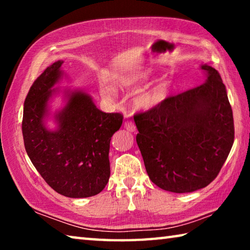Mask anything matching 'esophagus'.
Wrapping results in <instances>:
<instances>
[{"label":"esophagus","mask_w":250,"mask_h":250,"mask_svg":"<svg viewBox=\"0 0 250 250\" xmlns=\"http://www.w3.org/2000/svg\"><path fill=\"white\" fill-rule=\"evenodd\" d=\"M125 128L128 131H130V132H135V130H137V128H135V125L130 120L125 121Z\"/></svg>","instance_id":"1"}]
</instances>
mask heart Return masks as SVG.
Listing matches in <instances>:
<instances>
[{
  "instance_id": "heart-1",
  "label": "heart",
  "mask_w": 250,
  "mask_h": 250,
  "mask_svg": "<svg viewBox=\"0 0 250 250\" xmlns=\"http://www.w3.org/2000/svg\"><path fill=\"white\" fill-rule=\"evenodd\" d=\"M149 78L150 73L146 70L131 71L120 76L117 79V84L122 89H137ZM100 91L104 98H112L115 95V88L110 84L101 87ZM168 91H170V83L167 79L156 80L150 87L139 92L135 98V105L143 110L153 109L167 99Z\"/></svg>"
}]
</instances>
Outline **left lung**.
I'll return each mask as SVG.
<instances>
[{"mask_svg":"<svg viewBox=\"0 0 250 250\" xmlns=\"http://www.w3.org/2000/svg\"><path fill=\"white\" fill-rule=\"evenodd\" d=\"M205 83L137 113V143L160 188L189 193L218 175L234 143L232 110L218 71L202 65Z\"/></svg>","mask_w":250,"mask_h":250,"instance_id":"1","label":"left lung"}]
</instances>
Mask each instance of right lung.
I'll list each match as a JSON object with an SVG mask.
<instances>
[{"label":"right lung","instance_id":"right-lung-1","mask_svg":"<svg viewBox=\"0 0 250 250\" xmlns=\"http://www.w3.org/2000/svg\"><path fill=\"white\" fill-rule=\"evenodd\" d=\"M62 61L55 62L32 84L24 103L22 131L25 150L42 177L62 195H97L110 177L109 149L122 125L121 113H105L83 91L67 90L66 104L55 115L56 130H48V101L62 77Z\"/></svg>","mask_w":250,"mask_h":250}]
</instances>
